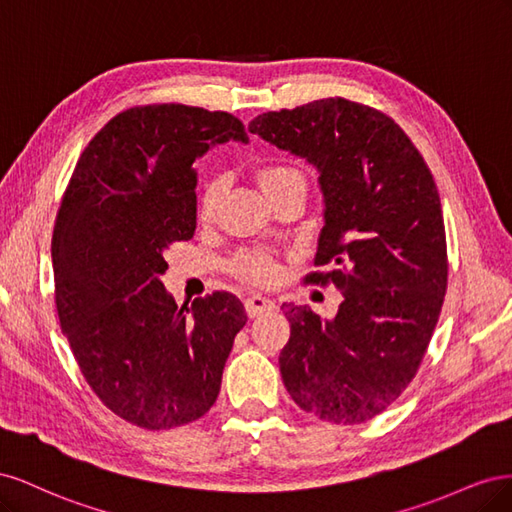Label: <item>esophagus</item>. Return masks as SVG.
<instances>
[{
  "instance_id": "esophagus-1",
  "label": "esophagus",
  "mask_w": 512,
  "mask_h": 512,
  "mask_svg": "<svg viewBox=\"0 0 512 512\" xmlns=\"http://www.w3.org/2000/svg\"><path fill=\"white\" fill-rule=\"evenodd\" d=\"M245 309H247V316L258 318L260 314L273 312L275 303L271 299H267V297H262V294H252V297L245 301Z\"/></svg>"
}]
</instances>
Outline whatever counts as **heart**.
I'll return each instance as SVG.
<instances>
[{
    "instance_id": "obj_1",
    "label": "heart",
    "mask_w": 512,
    "mask_h": 512,
    "mask_svg": "<svg viewBox=\"0 0 512 512\" xmlns=\"http://www.w3.org/2000/svg\"><path fill=\"white\" fill-rule=\"evenodd\" d=\"M256 179L260 183L262 192L269 196L280 188H286V185H290V183L305 181V175L301 173L299 168H294L290 164L269 162V164H262V166L256 168ZM222 196H224V179L222 177H211L205 183L203 192H200V196H198V218L203 222L211 220L220 209ZM235 271L241 277H245V280L256 282V284H269V282H273V277H275V265L267 256H262V254L241 256L235 262Z\"/></svg>"
}]
</instances>
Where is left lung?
Here are the masks:
<instances>
[{
	"mask_svg": "<svg viewBox=\"0 0 512 512\" xmlns=\"http://www.w3.org/2000/svg\"><path fill=\"white\" fill-rule=\"evenodd\" d=\"M250 132L318 168L324 226L314 265L329 271L305 284L333 282L344 294L333 320L286 305L282 380L320 421L365 423L406 391L442 312L448 258L436 181L389 115L346 98L262 113Z\"/></svg>",
	"mask_w": 512,
	"mask_h": 512,
	"instance_id": "8db88e82",
	"label": "left lung"
}]
</instances>
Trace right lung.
<instances>
[{
  "mask_svg": "<svg viewBox=\"0 0 512 512\" xmlns=\"http://www.w3.org/2000/svg\"><path fill=\"white\" fill-rule=\"evenodd\" d=\"M247 143L224 111L132 106L91 138L53 228L55 305L87 384L123 421L149 431L205 416L247 314L218 290L181 307L160 277L166 250L196 230V158Z\"/></svg>",
  "mask_w": 512,
  "mask_h": 512,
  "instance_id": "right-lung-1",
  "label": "right lung"
}]
</instances>
